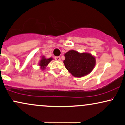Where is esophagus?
<instances>
[{
  "mask_svg": "<svg viewBox=\"0 0 125 125\" xmlns=\"http://www.w3.org/2000/svg\"><path fill=\"white\" fill-rule=\"evenodd\" d=\"M55 61H61V57H60V56H57V57L55 58Z\"/></svg>",
  "mask_w": 125,
  "mask_h": 125,
  "instance_id": "esophagus-1",
  "label": "esophagus"
}]
</instances>
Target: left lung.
I'll return each instance as SVG.
<instances>
[{"mask_svg": "<svg viewBox=\"0 0 125 125\" xmlns=\"http://www.w3.org/2000/svg\"><path fill=\"white\" fill-rule=\"evenodd\" d=\"M64 66L73 76L81 78L91 73L96 64L95 56L88 52L72 50L64 53Z\"/></svg>", "mask_w": 125, "mask_h": 125, "instance_id": "obj_1", "label": "left lung"}]
</instances>
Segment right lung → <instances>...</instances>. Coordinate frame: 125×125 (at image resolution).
<instances>
[{"label": "right lung", "instance_id": "add662e5", "mask_svg": "<svg viewBox=\"0 0 125 125\" xmlns=\"http://www.w3.org/2000/svg\"><path fill=\"white\" fill-rule=\"evenodd\" d=\"M52 60H53L52 58H50L47 59L45 57V56H42L41 57V59L40 60L39 62V65L40 66V68L42 69V70H45V68L48 64L50 63V62H51Z\"/></svg>", "mask_w": 125, "mask_h": 125}]
</instances>
